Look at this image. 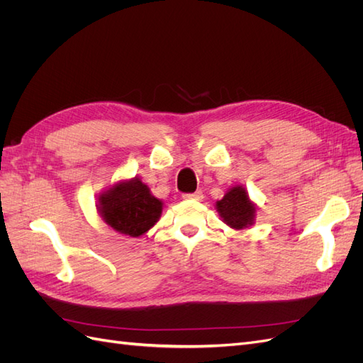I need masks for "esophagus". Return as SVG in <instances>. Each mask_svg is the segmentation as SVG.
<instances>
[{
  "instance_id": "obj_1",
  "label": "esophagus",
  "mask_w": 363,
  "mask_h": 363,
  "mask_svg": "<svg viewBox=\"0 0 363 363\" xmlns=\"http://www.w3.org/2000/svg\"><path fill=\"white\" fill-rule=\"evenodd\" d=\"M183 199L184 200L200 201V200H203V192L201 191H196V192H192V194H183Z\"/></svg>"
}]
</instances>
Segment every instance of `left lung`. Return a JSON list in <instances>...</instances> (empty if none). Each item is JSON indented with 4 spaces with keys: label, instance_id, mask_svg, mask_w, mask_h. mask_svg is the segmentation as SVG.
<instances>
[{
    "label": "left lung",
    "instance_id": "8db88e82",
    "mask_svg": "<svg viewBox=\"0 0 363 363\" xmlns=\"http://www.w3.org/2000/svg\"><path fill=\"white\" fill-rule=\"evenodd\" d=\"M216 207L224 218V223L233 228H245L255 221V206L251 204L245 189L240 186L230 189L224 199L216 203Z\"/></svg>",
    "mask_w": 363,
    "mask_h": 363
}]
</instances>
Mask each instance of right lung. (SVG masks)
Returning a JSON list of instances; mask_svg holds the SVG:
<instances>
[{
  "label": "right lung",
  "instance_id": "add662e5",
  "mask_svg": "<svg viewBox=\"0 0 363 363\" xmlns=\"http://www.w3.org/2000/svg\"><path fill=\"white\" fill-rule=\"evenodd\" d=\"M100 212L116 232L136 238L157 223L162 201L150 194L147 184L136 179L118 183L107 191L101 196Z\"/></svg>",
  "mask_w": 363,
  "mask_h": 363
}]
</instances>
